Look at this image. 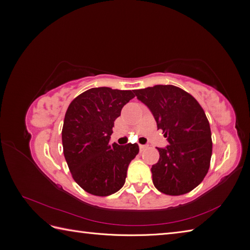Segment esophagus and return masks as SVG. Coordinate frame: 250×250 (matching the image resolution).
I'll return each mask as SVG.
<instances>
[{
  "label": "esophagus",
  "mask_w": 250,
  "mask_h": 250,
  "mask_svg": "<svg viewBox=\"0 0 250 250\" xmlns=\"http://www.w3.org/2000/svg\"><path fill=\"white\" fill-rule=\"evenodd\" d=\"M147 148V145H140V150L141 151H143L144 149H146Z\"/></svg>",
  "instance_id": "obj_1"
}]
</instances>
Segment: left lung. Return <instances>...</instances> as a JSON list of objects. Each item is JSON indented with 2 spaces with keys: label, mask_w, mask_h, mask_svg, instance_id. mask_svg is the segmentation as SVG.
<instances>
[{
  "label": "left lung",
  "mask_w": 250,
  "mask_h": 250,
  "mask_svg": "<svg viewBox=\"0 0 250 250\" xmlns=\"http://www.w3.org/2000/svg\"><path fill=\"white\" fill-rule=\"evenodd\" d=\"M134 94L169 142L157 148L160 160L151 168L154 187L172 196L191 192L206 177L213 149L204 110L192 95L174 85L135 89Z\"/></svg>",
  "instance_id": "1"
}]
</instances>
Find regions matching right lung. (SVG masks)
<instances>
[{
	"mask_svg": "<svg viewBox=\"0 0 250 250\" xmlns=\"http://www.w3.org/2000/svg\"><path fill=\"white\" fill-rule=\"evenodd\" d=\"M133 90L94 87L71 102L62 127L63 154L74 180L89 194L108 196L125 184L138 144H110L115 120Z\"/></svg>",
	"mask_w": 250,
	"mask_h": 250,
	"instance_id": "add662e5",
	"label": "right lung"
}]
</instances>
